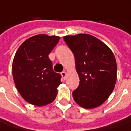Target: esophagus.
Segmentation results:
<instances>
[{
    "label": "esophagus",
    "mask_w": 131,
    "mask_h": 131,
    "mask_svg": "<svg viewBox=\"0 0 131 131\" xmlns=\"http://www.w3.org/2000/svg\"><path fill=\"white\" fill-rule=\"evenodd\" d=\"M61 74H62V78H63L64 80H65L66 76H67V72H66L65 71H64V72H62L61 73Z\"/></svg>",
    "instance_id": "esophagus-1"
}]
</instances>
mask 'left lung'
<instances>
[{
    "label": "left lung",
    "mask_w": 131,
    "mask_h": 131,
    "mask_svg": "<svg viewBox=\"0 0 131 131\" xmlns=\"http://www.w3.org/2000/svg\"><path fill=\"white\" fill-rule=\"evenodd\" d=\"M64 40L75 57L80 77L72 92L74 101L84 108L102 105L111 95L117 80V64L113 51L96 37L80 34L66 36Z\"/></svg>",
    "instance_id": "8db88e82"
}]
</instances>
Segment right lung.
Segmentation results:
<instances>
[{"mask_svg": "<svg viewBox=\"0 0 131 131\" xmlns=\"http://www.w3.org/2000/svg\"><path fill=\"white\" fill-rule=\"evenodd\" d=\"M59 40L56 36H34L26 40L15 54L13 80L21 97L32 105H46L57 97L61 75L54 72L48 56Z\"/></svg>", "mask_w": 131, "mask_h": 131, "instance_id": "add662e5", "label": "right lung"}]
</instances>
